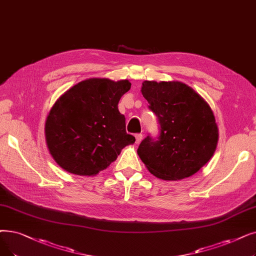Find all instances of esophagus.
Instances as JSON below:
<instances>
[{
  "instance_id": "esophagus-1",
  "label": "esophagus",
  "mask_w": 256,
  "mask_h": 256,
  "mask_svg": "<svg viewBox=\"0 0 256 256\" xmlns=\"http://www.w3.org/2000/svg\"><path fill=\"white\" fill-rule=\"evenodd\" d=\"M135 138H136V143L138 144V143H140L141 140L143 139V136H142V134H136V135H135Z\"/></svg>"
}]
</instances>
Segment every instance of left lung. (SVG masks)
<instances>
[{
  "instance_id": "1",
  "label": "left lung",
  "mask_w": 256,
  "mask_h": 256,
  "mask_svg": "<svg viewBox=\"0 0 256 256\" xmlns=\"http://www.w3.org/2000/svg\"><path fill=\"white\" fill-rule=\"evenodd\" d=\"M141 92L158 117L160 134L148 136L138 154L150 174L176 181L194 174L212 157L218 130L212 110L192 88L180 82H148Z\"/></svg>"
}]
</instances>
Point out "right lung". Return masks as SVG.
I'll return each mask as SVG.
<instances>
[{"label": "right lung", "mask_w": 256, "mask_h": 256, "mask_svg": "<svg viewBox=\"0 0 256 256\" xmlns=\"http://www.w3.org/2000/svg\"><path fill=\"white\" fill-rule=\"evenodd\" d=\"M128 80L90 78L73 86L52 106L45 124L48 150L60 168L78 176H95L135 142L126 130L118 102Z\"/></svg>", "instance_id": "add662e5"}]
</instances>
